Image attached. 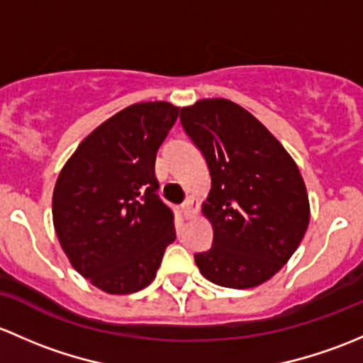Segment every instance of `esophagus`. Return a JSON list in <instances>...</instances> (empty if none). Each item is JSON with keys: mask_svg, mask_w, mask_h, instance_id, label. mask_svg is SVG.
I'll return each instance as SVG.
<instances>
[{"mask_svg": "<svg viewBox=\"0 0 363 363\" xmlns=\"http://www.w3.org/2000/svg\"><path fill=\"white\" fill-rule=\"evenodd\" d=\"M182 213H183V216H185L186 220L189 218H194V216H196V213H197V199L194 196H189L185 199V203L182 204Z\"/></svg>", "mask_w": 363, "mask_h": 363, "instance_id": "esophagus-1", "label": "esophagus"}]
</instances>
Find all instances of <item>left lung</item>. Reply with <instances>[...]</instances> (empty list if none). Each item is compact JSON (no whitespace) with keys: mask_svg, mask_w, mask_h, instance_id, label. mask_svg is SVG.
Masks as SVG:
<instances>
[{"mask_svg":"<svg viewBox=\"0 0 363 363\" xmlns=\"http://www.w3.org/2000/svg\"><path fill=\"white\" fill-rule=\"evenodd\" d=\"M180 121L206 159L211 190L203 215L213 245L194 255L201 274L253 289L294 255L309 225V197L292 155L248 110L223 98L183 106Z\"/></svg>","mask_w":363,"mask_h":363,"instance_id":"obj_1","label":"left lung"}]
</instances>
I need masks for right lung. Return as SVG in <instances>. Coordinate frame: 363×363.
I'll return each instance as SVG.
<instances>
[{
	"instance_id": "obj_1",
	"label": "right lung",
	"mask_w": 363,
	"mask_h": 363,
	"mask_svg": "<svg viewBox=\"0 0 363 363\" xmlns=\"http://www.w3.org/2000/svg\"><path fill=\"white\" fill-rule=\"evenodd\" d=\"M180 108L147 101L96 127L59 173L52 220L74 271L127 295L154 281L174 241L173 213L157 197L155 155Z\"/></svg>"
}]
</instances>
